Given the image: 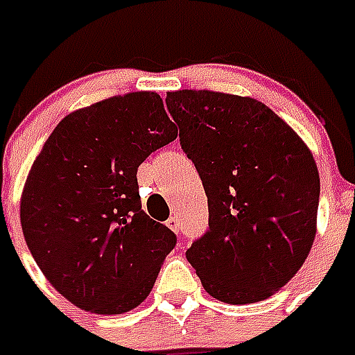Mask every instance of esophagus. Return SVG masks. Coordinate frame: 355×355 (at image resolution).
Listing matches in <instances>:
<instances>
[{
	"mask_svg": "<svg viewBox=\"0 0 355 355\" xmlns=\"http://www.w3.org/2000/svg\"><path fill=\"white\" fill-rule=\"evenodd\" d=\"M166 225H167V227H169V228H171V230H173V232H175V234L180 232V223H178V217H175V216L169 217V219H167Z\"/></svg>",
	"mask_w": 355,
	"mask_h": 355,
	"instance_id": "1",
	"label": "esophagus"
}]
</instances>
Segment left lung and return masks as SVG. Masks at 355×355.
I'll return each instance as SVG.
<instances>
[{"instance_id":"obj_1","label":"left lung","mask_w":355,"mask_h":355,"mask_svg":"<svg viewBox=\"0 0 355 355\" xmlns=\"http://www.w3.org/2000/svg\"><path fill=\"white\" fill-rule=\"evenodd\" d=\"M166 105L208 197V230L186 258L221 302L269 298L313 245L320 178L311 150L252 97L178 90Z\"/></svg>"}]
</instances>
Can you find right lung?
Instances as JSON below:
<instances>
[{
  "mask_svg": "<svg viewBox=\"0 0 355 355\" xmlns=\"http://www.w3.org/2000/svg\"><path fill=\"white\" fill-rule=\"evenodd\" d=\"M175 138L160 96L132 92L66 116L33 162L21 230L44 276L77 308L119 315L149 297L177 236L141 210L136 173Z\"/></svg>",
  "mask_w": 355,
  "mask_h": 355,
  "instance_id": "right-lung-1",
  "label": "right lung"
}]
</instances>
